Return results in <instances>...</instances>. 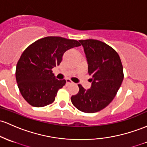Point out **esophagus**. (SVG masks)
I'll return each mask as SVG.
<instances>
[{
  "mask_svg": "<svg viewBox=\"0 0 147 147\" xmlns=\"http://www.w3.org/2000/svg\"><path fill=\"white\" fill-rule=\"evenodd\" d=\"M72 82L70 80H69V79H67V80H66V84H67V85L70 84H72Z\"/></svg>",
  "mask_w": 147,
  "mask_h": 147,
  "instance_id": "34e87169",
  "label": "esophagus"
}]
</instances>
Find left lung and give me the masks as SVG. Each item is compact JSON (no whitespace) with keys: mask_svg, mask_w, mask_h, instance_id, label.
Returning a JSON list of instances; mask_svg holds the SVG:
<instances>
[{"mask_svg":"<svg viewBox=\"0 0 147 147\" xmlns=\"http://www.w3.org/2000/svg\"><path fill=\"white\" fill-rule=\"evenodd\" d=\"M79 42L84 47L92 84L86 90L78 84L80 91L71 101L82 112L95 113L107 107L117 95L123 80V66L117 51L105 42L92 39Z\"/></svg>","mask_w":147,"mask_h":147,"instance_id":"obj_1","label":"left lung"}]
</instances>
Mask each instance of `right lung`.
<instances>
[{
    "label": "right lung",
    "instance_id": "1",
    "mask_svg": "<svg viewBox=\"0 0 147 147\" xmlns=\"http://www.w3.org/2000/svg\"><path fill=\"white\" fill-rule=\"evenodd\" d=\"M79 46L77 40L49 36L37 40L24 50L15 75L21 94L27 102L42 107L55 100L66 81L56 80L51 69L60 65L67 50Z\"/></svg>",
    "mask_w": 147,
    "mask_h": 147
}]
</instances>
